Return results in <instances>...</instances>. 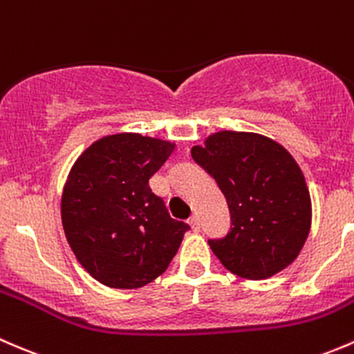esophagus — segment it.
Instances as JSON below:
<instances>
[{
  "label": "esophagus",
  "instance_id": "34e87169",
  "mask_svg": "<svg viewBox=\"0 0 354 354\" xmlns=\"http://www.w3.org/2000/svg\"><path fill=\"white\" fill-rule=\"evenodd\" d=\"M189 225H191L194 232H199V228H201V221H199V218L196 216V214H192V216L189 218Z\"/></svg>",
  "mask_w": 354,
  "mask_h": 354
}]
</instances>
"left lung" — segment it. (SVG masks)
I'll use <instances>...</instances> for the list:
<instances>
[{
    "mask_svg": "<svg viewBox=\"0 0 354 354\" xmlns=\"http://www.w3.org/2000/svg\"><path fill=\"white\" fill-rule=\"evenodd\" d=\"M191 153L230 209V232L207 240L221 264L245 279H266L290 266L312 221L310 194L293 156L269 138L235 131L211 134Z\"/></svg>",
    "mask_w": 354,
    "mask_h": 354,
    "instance_id": "8db88e82",
    "label": "left lung"
}]
</instances>
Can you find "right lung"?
I'll use <instances>...</instances> for the list:
<instances>
[{
    "mask_svg": "<svg viewBox=\"0 0 354 354\" xmlns=\"http://www.w3.org/2000/svg\"><path fill=\"white\" fill-rule=\"evenodd\" d=\"M172 151L169 141L112 134L73 165L61 199L63 228L80 264L102 285L133 290L151 283L191 230L170 218L148 184Z\"/></svg>",
    "mask_w": 354,
    "mask_h": 354,
    "instance_id": "right-lung-1",
    "label": "right lung"
}]
</instances>
